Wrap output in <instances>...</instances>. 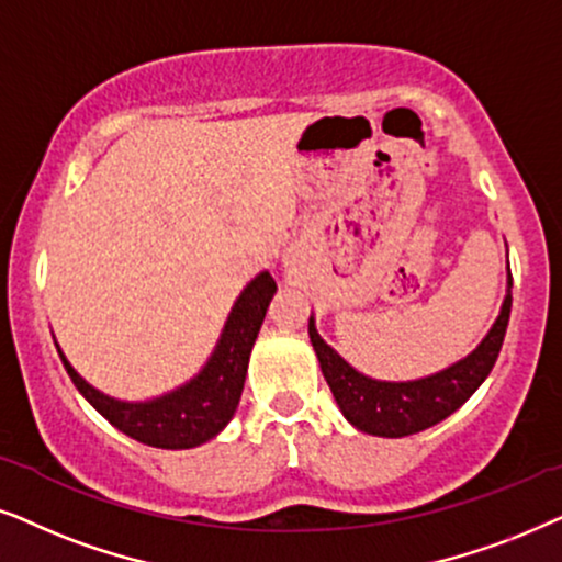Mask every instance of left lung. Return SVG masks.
Returning a JSON list of instances; mask_svg holds the SVG:
<instances>
[{"label":"left lung","instance_id":"obj_1","mask_svg":"<svg viewBox=\"0 0 562 562\" xmlns=\"http://www.w3.org/2000/svg\"><path fill=\"white\" fill-rule=\"evenodd\" d=\"M508 313H512V272L506 267L504 303L481 344L465 357H460L458 362L414 380H380L351 368L347 359L318 334L313 313L308 318V336L316 349L321 372H324L344 418L355 429L372 434V437L398 439L445 422L483 385V380L491 375L493 364H496L501 344H504Z\"/></svg>","mask_w":562,"mask_h":562}]
</instances>
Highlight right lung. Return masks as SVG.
Segmentation results:
<instances>
[{"label":"right lung","instance_id":"obj_1","mask_svg":"<svg viewBox=\"0 0 562 562\" xmlns=\"http://www.w3.org/2000/svg\"><path fill=\"white\" fill-rule=\"evenodd\" d=\"M274 293V277L261 269L238 293L203 368L182 385L154 395V398L125 401L102 393L100 387L87 383L74 370L64 349L58 347L56 339L54 341L71 383L115 429L128 434L136 442L159 447V450H192V447L218 437L234 418L238 401H241L254 341H257L261 321L267 316V305Z\"/></svg>","mask_w":562,"mask_h":562}]
</instances>
